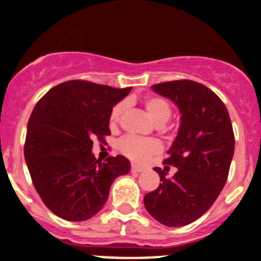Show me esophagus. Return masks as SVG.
Wrapping results in <instances>:
<instances>
[{
    "label": "esophagus",
    "instance_id": "obj_1",
    "mask_svg": "<svg viewBox=\"0 0 261 261\" xmlns=\"http://www.w3.org/2000/svg\"><path fill=\"white\" fill-rule=\"evenodd\" d=\"M131 171L135 172V173H138V172L144 171V168L141 166H138V164H133V166H131Z\"/></svg>",
    "mask_w": 261,
    "mask_h": 261
}]
</instances>
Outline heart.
<instances>
[{"label": "heart", "instance_id": "1", "mask_svg": "<svg viewBox=\"0 0 261 261\" xmlns=\"http://www.w3.org/2000/svg\"><path fill=\"white\" fill-rule=\"evenodd\" d=\"M146 112L150 116L156 126H163L172 115V107L164 98L146 97L143 102ZM125 111V103L120 102L111 110L110 125L112 127L118 125ZM118 149L123 155L136 162H143L153 154L158 153L159 145L156 141L150 139L138 138V136H125L118 141Z\"/></svg>", "mask_w": 261, "mask_h": 261}]
</instances>
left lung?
<instances>
[{
  "mask_svg": "<svg viewBox=\"0 0 261 261\" xmlns=\"http://www.w3.org/2000/svg\"><path fill=\"white\" fill-rule=\"evenodd\" d=\"M151 89L178 107L181 125L163 162L177 172L167 178L154 168L162 182L144 196V205L164 226H186L213 205L226 185L234 153L231 118L221 98L200 83L174 80Z\"/></svg>",
  "mask_w": 261,
  "mask_h": 261,
  "instance_id": "left-lung-1",
  "label": "left lung"
}]
</instances>
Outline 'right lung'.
I'll use <instances>...</instances> for the list:
<instances>
[{"label": "right lung", "mask_w": 261, "mask_h": 261, "mask_svg": "<svg viewBox=\"0 0 261 261\" xmlns=\"http://www.w3.org/2000/svg\"><path fill=\"white\" fill-rule=\"evenodd\" d=\"M131 88L70 80L48 90L35 105L24 145L33 185L56 216L87 221L105 206L112 182L130 172L123 155L100 162L93 140L111 135V110Z\"/></svg>", "instance_id": "right-lung-1"}]
</instances>
